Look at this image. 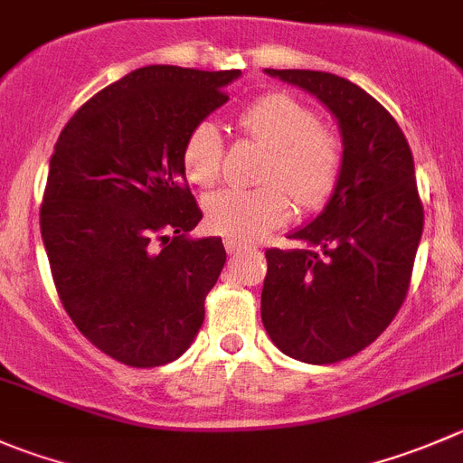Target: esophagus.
Segmentation results:
<instances>
[{"label":"esophagus","instance_id":"esophagus-1","mask_svg":"<svg viewBox=\"0 0 463 463\" xmlns=\"http://www.w3.org/2000/svg\"><path fill=\"white\" fill-rule=\"evenodd\" d=\"M223 246H226L228 255H235V253H240V250H241V244H240V241H235V240H223Z\"/></svg>","mask_w":463,"mask_h":463}]
</instances>
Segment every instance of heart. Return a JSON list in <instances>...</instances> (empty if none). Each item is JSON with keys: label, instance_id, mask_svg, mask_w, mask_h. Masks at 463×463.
<instances>
[{"label": "heart", "instance_id": "obj_1", "mask_svg": "<svg viewBox=\"0 0 463 463\" xmlns=\"http://www.w3.org/2000/svg\"><path fill=\"white\" fill-rule=\"evenodd\" d=\"M246 136L269 149L260 190L213 192L205 199V222L219 235L240 244L255 241L285 223L291 214L287 189L303 208H317L335 190L341 172L339 137L318 127L305 103L289 94H264L240 112ZM223 142L219 127L210 119L196 124L183 145V172L196 187H210L222 169ZM285 186L284 191L277 185Z\"/></svg>", "mask_w": 463, "mask_h": 463}]
</instances>
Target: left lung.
I'll return each mask as SVG.
<instances>
[{"instance_id": "8db88e82", "label": "left lung", "mask_w": 463, "mask_h": 463, "mask_svg": "<svg viewBox=\"0 0 463 463\" xmlns=\"http://www.w3.org/2000/svg\"><path fill=\"white\" fill-rule=\"evenodd\" d=\"M317 97L336 119L344 160L321 213L269 249L262 323L278 351L305 364L355 355L393 321L423 235L411 149L369 92L336 74L264 70Z\"/></svg>"}]
</instances>
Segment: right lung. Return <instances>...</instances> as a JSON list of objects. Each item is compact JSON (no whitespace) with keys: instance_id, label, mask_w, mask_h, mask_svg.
Instances as JSON below:
<instances>
[{"instance_id":"1","label":"right lung","mask_w":463,"mask_h":463,"mask_svg":"<svg viewBox=\"0 0 463 463\" xmlns=\"http://www.w3.org/2000/svg\"><path fill=\"white\" fill-rule=\"evenodd\" d=\"M240 76L140 67L85 101L53 146L40 208L53 285L74 326L122 364H169L203 323L226 250L222 237H190L203 214L181 156Z\"/></svg>"}]
</instances>
